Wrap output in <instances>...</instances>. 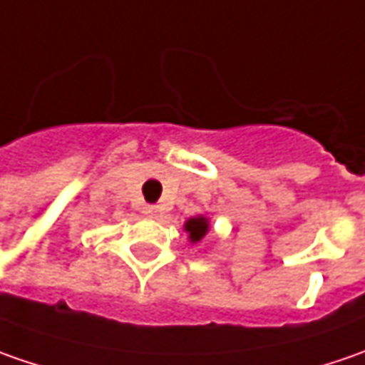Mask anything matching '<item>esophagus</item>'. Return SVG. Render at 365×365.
Masks as SVG:
<instances>
[{"instance_id":"34e87169","label":"esophagus","mask_w":365,"mask_h":365,"mask_svg":"<svg viewBox=\"0 0 365 365\" xmlns=\"http://www.w3.org/2000/svg\"><path fill=\"white\" fill-rule=\"evenodd\" d=\"M146 215H150V217H156V213H158V209L156 207H146V211H144Z\"/></svg>"}]
</instances>
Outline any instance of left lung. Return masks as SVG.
Here are the masks:
<instances>
[{
  "instance_id": "left-lung-1",
  "label": "left lung",
  "mask_w": 365,
  "mask_h": 365,
  "mask_svg": "<svg viewBox=\"0 0 365 365\" xmlns=\"http://www.w3.org/2000/svg\"><path fill=\"white\" fill-rule=\"evenodd\" d=\"M185 230L189 232L190 242H199L205 233H207V230H209V223H207V219L205 217L189 219V221H187V225H185Z\"/></svg>"
}]
</instances>
